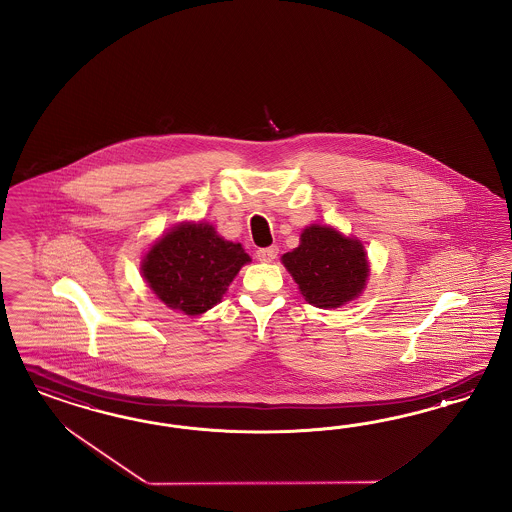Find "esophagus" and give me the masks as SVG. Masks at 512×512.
Instances as JSON below:
<instances>
[{"label": "esophagus", "mask_w": 512, "mask_h": 512, "mask_svg": "<svg viewBox=\"0 0 512 512\" xmlns=\"http://www.w3.org/2000/svg\"><path fill=\"white\" fill-rule=\"evenodd\" d=\"M278 246H270V248L257 249V259L263 263H272L278 257Z\"/></svg>", "instance_id": "obj_1"}]
</instances>
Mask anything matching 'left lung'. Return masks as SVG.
<instances>
[{
  "mask_svg": "<svg viewBox=\"0 0 512 512\" xmlns=\"http://www.w3.org/2000/svg\"><path fill=\"white\" fill-rule=\"evenodd\" d=\"M281 259L302 295L317 308H338L360 295L370 270L358 240L319 225L308 227L300 246Z\"/></svg>",
  "mask_w": 512,
  "mask_h": 512,
  "instance_id": "left-lung-1",
  "label": "left lung"
}]
</instances>
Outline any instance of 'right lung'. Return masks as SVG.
<instances>
[{
    "mask_svg": "<svg viewBox=\"0 0 512 512\" xmlns=\"http://www.w3.org/2000/svg\"><path fill=\"white\" fill-rule=\"evenodd\" d=\"M249 263L240 244L217 236L212 225H182L165 234L142 263V274L172 310L199 315L214 308L238 270Z\"/></svg>",
    "mask_w": 512,
    "mask_h": 512,
    "instance_id": "obj_1",
    "label": "right lung"
}]
</instances>
